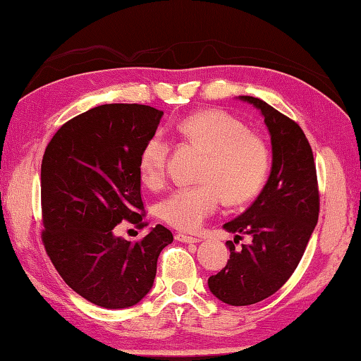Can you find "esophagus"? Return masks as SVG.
I'll use <instances>...</instances> for the list:
<instances>
[{"label": "esophagus", "instance_id": "1", "mask_svg": "<svg viewBox=\"0 0 361 361\" xmlns=\"http://www.w3.org/2000/svg\"><path fill=\"white\" fill-rule=\"evenodd\" d=\"M176 240L183 242V243H200L201 242L200 237H193V235H187V234H176Z\"/></svg>", "mask_w": 361, "mask_h": 361}]
</instances>
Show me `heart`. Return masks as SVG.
I'll list each match as a JSON object with an SVG mask.
<instances>
[{"label":"heart","instance_id":"heart-1","mask_svg":"<svg viewBox=\"0 0 361 361\" xmlns=\"http://www.w3.org/2000/svg\"><path fill=\"white\" fill-rule=\"evenodd\" d=\"M178 137L204 152L201 185L179 188L161 201L160 215L171 226L196 231L209 215L228 204H243L261 192L270 169L267 142L242 121L221 110L200 111L174 126ZM169 142L155 133L142 145L138 168L142 182L157 187L165 178Z\"/></svg>","mask_w":361,"mask_h":361}]
</instances>
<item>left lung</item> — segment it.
<instances>
[{
    "mask_svg": "<svg viewBox=\"0 0 361 361\" xmlns=\"http://www.w3.org/2000/svg\"><path fill=\"white\" fill-rule=\"evenodd\" d=\"M261 111L271 142V169L255 202L237 219L223 224L235 239L226 267L209 278V289L233 307L270 297L294 274L319 216L314 157L300 126L264 100L239 96ZM250 243L235 249L240 235Z\"/></svg>",
    "mask_w": 361,
    "mask_h": 361,
    "instance_id": "obj_1",
    "label": "left lung"
}]
</instances>
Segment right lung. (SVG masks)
I'll return each mask as SVG.
<instances>
[{"label":"right lung","instance_id":"1","mask_svg":"<svg viewBox=\"0 0 361 361\" xmlns=\"http://www.w3.org/2000/svg\"><path fill=\"white\" fill-rule=\"evenodd\" d=\"M161 116L147 105H100L66 122L45 149V251L67 286L102 308L141 302L152 289L160 251L173 242L161 224L135 243L114 235L122 220L145 226L138 159Z\"/></svg>","mask_w":361,"mask_h":361}]
</instances>
